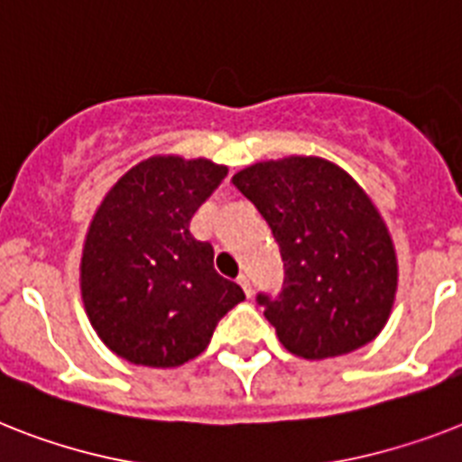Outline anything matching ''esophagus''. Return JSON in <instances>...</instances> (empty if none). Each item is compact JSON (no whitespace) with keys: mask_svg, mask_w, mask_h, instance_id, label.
<instances>
[{"mask_svg":"<svg viewBox=\"0 0 462 462\" xmlns=\"http://www.w3.org/2000/svg\"><path fill=\"white\" fill-rule=\"evenodd\" d=\"M237 282H239V287L244 290V294L251 296V282H249V275H246V273H242V275L237 277Z\"/></svg>","mask_w":462,"mask_h":462,"instance_id":"1","label":"esophagus"}]
</instances>
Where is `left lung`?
Masks as SVG:
<instances>
[{"label":"left lung","instance_id":"obj_1","mask_svg":"<svg viewBox=\"0 0 462 462\" xmlns=\"http://www.w3.org/2000/svg\"><path fill=\"white\" fill-rule=\"evenodd\" d=\"M256 206L284 261L282 291L258 294L282 346L306 361L351 354L392 316L399 261L387 223L332 161L284 156L232 175Z\"/></svg>","mask_w":462,"mask_h":462}]
</instances>
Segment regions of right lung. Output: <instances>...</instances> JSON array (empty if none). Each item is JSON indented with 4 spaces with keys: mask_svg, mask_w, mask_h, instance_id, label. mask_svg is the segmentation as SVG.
Returning a JSON list of instances; mask_svg holds the SVG:
<instances>
[{
    "mask_svg": "<svg viewBox=\"0 0 462 462\" xmlns=\"http://www.w3.org/2000/svg\"><path fill=\"white\" fill-rule=\"evenodd\" d=\"M227 175L208 159L152 156L116 182L89 223L80 291L92 328L134 365L197 358L220 318L244 301L213 268V246L189 220Z\"/></svg>",
    "mask_w": 462,
    "mask_h": 462,
    "instance_id": "obj_1",
    "label": "right lung"
}]
</instances>
